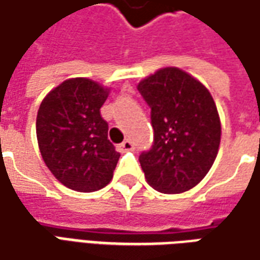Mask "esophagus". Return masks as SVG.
<instances>
[{"instance_id":"1","label":"esophagus","mask_w":260,"mask_h":260,"mask_svg":"<svg viewBox=\"0 0 260 260\" xmlns=\"http://www.w3.org/2000/svg\"><path fill=\"white\" fill-rule=\"evenodd\" d=\"M132 148H134V145H132L131 141H124V142L118 145V149H119L121 152H128V150H132Z\"/></svg>"}]
</instances>
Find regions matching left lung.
I'll use <instances>...</instances> for the list:
<instances>
[{
    "label": "left lung",
    "mask_w": 260,
    "mask_h": 260,
    "mask_svg": "<svg viewBox=\"0 0 260 260\" xmlns=\"http://www.w3.org/2000/svg\"><path fill=\"white\" fill-rule=\"evenodd\" d=\"M136 87L155 131L152 149L139 156L145 179L161 193L188 191L218 155L221 119L211 92L179 67H161Z\"/></svg>",
    "instance_id": "left-lung-1"
}]
</instances>
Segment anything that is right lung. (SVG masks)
<instances>
[{
  "instance_id": "obj_1",
  "label": "right lung",
  "mask_w": 260,
  "mask_h": 260,
  "mask_svg": "<svg viewBox=\"0 0 260 260\" xmlns=\"http://www.w3.org/2000/svg\"><path fill=\"white\" fill-rule=\"evenodd\" d=\"M110 94L87 77L67 79L42 100L36 138L42 159L63 186L91 193L111 181L119 153L100 108Z\"/></svg>"
}]
</instances>
